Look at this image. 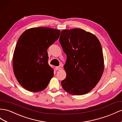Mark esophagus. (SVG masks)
Returning a JSON list of instances; mask_svg holds the SVG:
<instances>
[{"label":"esophagus","instance_id":"1","mask_svg":"<svg viewBox=\"0 0 122 122\" xmlns=\"http://www.w3.org/2000/svg\"><path fill=\"white\" fill-rule=\"evenodd\" d=\"M61 67H62V66L61 65H60V66H59L56 67L55 69H56V70H59V69H61Z\"/></svg>","mask_w":122,"mask_h":122}]
</instances>
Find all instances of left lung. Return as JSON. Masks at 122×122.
Instances as JSON below:
<instances>
[{
    "label": "left lung",
    "mask_w": 122,
    "mask_h": 122,
    "mask_svg": "<svg viewBox=\"0 0 122 122\" xmlns=\"http://www.w3.org/2000/svg\"><path fill=\"white\" fill-rule=\"evenodd\" d=\"M60 42L67 55L64 66L66 77L61 81V86L72 95L88 93L98 83L104 72V56L99 40L90 32L73 29L61 31Z\"/></svg>",
    "instance_id": "obj_1"
}]
</instances>
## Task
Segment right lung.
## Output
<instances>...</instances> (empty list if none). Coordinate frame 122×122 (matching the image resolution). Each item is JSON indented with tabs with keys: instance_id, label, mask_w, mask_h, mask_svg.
Segmentation results:
<instances>
[{
	"instance_id": "right-lung-1",
	"label": "right lung",
	"mask_w": 122,
	"mask_h": 122,
	"mask_svg": "<svg viewBox=\"0 0 122 122\" xmlns=\"http://www.w3.org/2000/svg\"><path fill=\"white\" fill-rule=\"evenodd\" d=\"M60 30L32 28L19 37L13 57L14 73L21 86L31 92L44 90L54 75L48 64L47 49L57 41Z\"/></svg>"
}]
</instances>
